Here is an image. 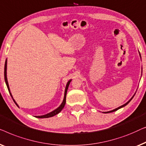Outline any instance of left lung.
<instances>
[{
    "mask_svg": "<svg viewBox=\"0 0 146 146\" xmlns=\"http://www.w3.org/2000/svg\"><path fill=\"white\" fill-rule=\"evenodd\" d=\"M139 56H140V57H141V55H140V53H139ZM135 94H134V95H133V96H132V98H130V100H128V101L126 102V103H125L124 104H123V105H122V106H119V107H118V108H115V109H114V110H110V111H108V112H104V113H110V112H112L116 111V110H117L120 109V108H122V107H124V106H126V105H127V104H128L129 103V102H130L131 101V100H132V98H133V97H134V95H135Z\"/></svg>",
    "mask_w": 146,
    "mask_h": 146,
    "instance_id": "obj_1",
    "label": "left lung"
}]
</instances>
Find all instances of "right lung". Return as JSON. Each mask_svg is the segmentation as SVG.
Returning a JSON list of instances; mask_svg holds the SVG:
<instances>
[{
	"label": "right lung",
	"mask_w": 146,
	"mask_h": 146,
	"mask_svg": "<svg viewBox=\"0 0 146 146\" xmlns=\"http://www.w3.org/2000/svg\"><path fill=\"white\" fill-rule=\"evenodd\" d=\"M7 59H6V61H5V83L7 84V88H8V90H9L10 94H11V96H12V99H13L14 102H15V104H16L18 106V105L16 103L15 100L12 97V95L11 93V91H10V88H9V83H8V80H7ZM71 81V79L69 80V81L67 82V85H66V87H65V94H64V98H63V102L61 104V105L59 106L58 108H56V109L53 110V111L50 112V113L48 114H46L45 115H42V116H36V118H50V117H52L53 116H55V115L57 114L58 113H59L62 109L63 108V107L65 106V102H66V94H67V89H68V87H69V84H70Z\"/></svg>",
	"instance_id": "add662e5"
}]
</instances>
